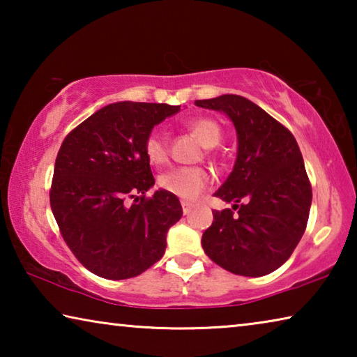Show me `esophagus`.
<instances>
[{"instance_id": "34e87169", "label": "esophagus", "mask_w": 357, "mask_h": 357, "mask_svg": "<svg viewBox=\"0 0 357 357\" xmlns=\"http://www.w3.org/2000/svg\"><path fill=\"white\" fill-rule=\"evenodd\" d=\"M181 206H183V213H184V215H187L190 213V209H192V204L189 203V202H181Z\"/></svg>"}]
</instances>
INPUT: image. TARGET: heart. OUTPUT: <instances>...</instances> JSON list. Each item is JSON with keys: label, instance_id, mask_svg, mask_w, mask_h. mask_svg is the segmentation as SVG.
Wrapping results in <instances>:
<instances>
[{"label": "heart", "instance_id": "1", "mask_svg": "<svg viewBox=\"0 0 357 357\" xmlns=\"http://www.w3.org/2000/svg\"><path fill=\"white\" fill-rule=\"evenodd\" d=\"M197 140L204 148H214L222 138V128L211 118H193L185 123ZM144 154L153 165H162L168 160L167 138L160 130H153L144 140ZM211 183V174L200 167H178L159 176L160 189L173 193L183 200H195Z\"/></svg>", "mask_w": 357, "mask_h": 357}]
</instances>
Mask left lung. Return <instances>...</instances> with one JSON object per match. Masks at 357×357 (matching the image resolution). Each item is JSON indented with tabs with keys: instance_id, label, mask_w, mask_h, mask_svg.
Segmentation results:
<instances>
[{
	"instance_id": "1",
	"label": "left lung",
	"mask_w": 357,
	"mask_h": 357,
	"mask_svg": "<svg viewBox=\"0 0 357 357\" xmlns=\"http://www.w3.org/2000/svg\"><path fill=\"white\" fill-rule=\"evenodd\" d=\"M195 105L225 113L238 135L233 172L214 193L234 203L238 214L213 211L203 250L233 274H271L291 257L309 220L312 187L296 138L243 96L223 94Z\"/></svg>"
}]
</instances>
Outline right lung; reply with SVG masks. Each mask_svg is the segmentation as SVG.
<instances>
[{
	"instance_id": "obj_1",
	"label": "right lung",
	"mask_w": 357,
	"mask_h": 357,
	"mask_svg": "<svg viewBox=\"0 0 357 357\" xmlns=\"http://www.w3.org/2000/svg\"><path fill=\"white\" fill-rule=\"evenodd\" d=\"M179 105L116 102L64 138L50 206L66 244L84 268L108 280L137 277L164 257L167 233L183 215L176 195L154 185L144 140ZM134 199L129 205L127 202Z\"/></svg>"
}]
</instances>
